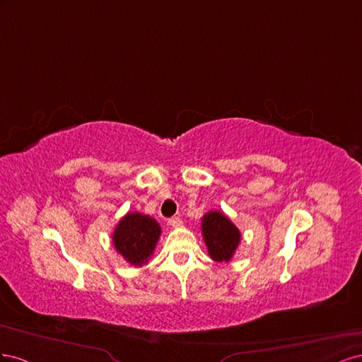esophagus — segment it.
<instances>
[{
  "instance_id": "obj_1",
  "label": "esophagus",
  "mask_w": 362,
  "mask_h": 362,
  "mask_svg": "<svg viewBox=\"0 0 362 362\" xmlns=\"http://www.w3.org/2000/svg\"><path fill=\"white\" fill-rule=\"evenodd\" d=\"M168 224L171 227H179V226H182V218L180 216H171V218L168 220Z\"/></svg>"
}]
</instances>
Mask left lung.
I'll return each instance as SVG.
<instances>
[{"label":"left lung","mask_w":362,"mask_h":362,"mask_svg":"<svg viewBox=\"0 0 362 362\" xmlns=\"http://www.w3.org/2000/svg\"><path fill=\"white\" fill-rule=\"evenodd\" d=\"M202 232L212 259L216 262H229L241 241L238 227L224 214L209 211L202 218Z\"/></svg>","instance_id":"1"}]
</instances>
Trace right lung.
Masks as SVG:
<instances>
[{"label": "right lung", "instance_id": "add662e5", "mask_svg": "<svg viewBox=\"0 0 362 362\" xmlns=\"http://www.w3.org/2000/svg\"><path fill=\"white\" fill-rule=\"evenodd\" d=\"M160 236L159 223L150 215L129 212L122 216L112 235L115 250L130 265L142 267L151 257Z\"/></svg>", "mask_w": 362, "mask_h": 362}]
</instances>
